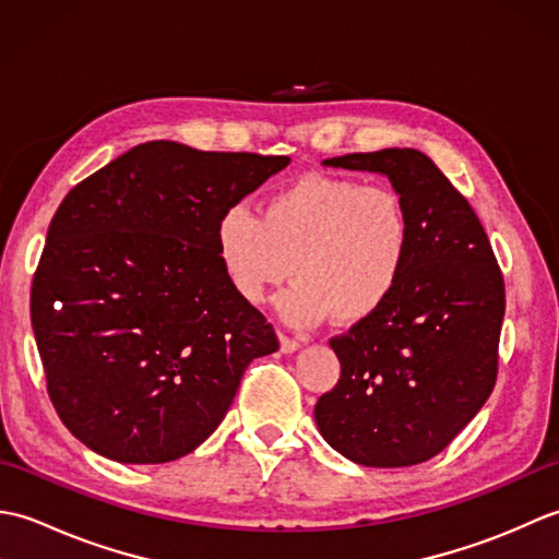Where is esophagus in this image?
I'll use <instances>...</instances> for the list:
<instances>
[{
	"label": "esophagus",
	"mask_w": 559,
	"mask_h": 559,
	"mask_svg": "<svg viewBox=\"0 0 559 559\" xmlns=\"http://www.w3.org/2000/svg\"><path fill=\"white\" fill-rule=\"evenodd\" d=\"M300 346H302V343L298 338H290L286 334H281V350L283 353H295Z\"/></svg>",
	"instance_id": "34e87169"
}]
</instances>
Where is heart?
Returning <instances> with one entry per match:
<instances>
[{
	"mask_svg": "<svg viewBox=\"0 0 559 559\" xmlns=\"http://www.w3.org/2000/svg\"><path fill=\"white\" fill-rule=\"evenodd\" d=\"M213 240L240 300L264 302L293 273L298 281L283 295L288 319L360 324L396 295L413 228L394 189L314 173L273 192L261 218L247 206L225 209Z\"/></svg>",
	"mask_w": 559,
	"mask_h": 559,
	"instance_id": "obj_1",
	"label": "heart"
}]
</instances>
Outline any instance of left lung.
Listing matches in <instances>:
<instances>
[{
    "label": "left lung",
    "mask_w": 559,
    "mask_h": 559,
    "mask_svg": "<svg viewBox=\"0 0 559 559\" xmlns=\"http://www.w3.org/2000/svg\"><path fill=\"white\" fill-rule=\"evenodd\" d=\"M324 165L389 177L408 209L413 245L382 310L334 336L338 384L317 401L319 432L372 468L437 456L495 389L504 281L476 211L415 148L348 153Z\"/></svg>",
    "instance_id": "8db88e82"
}]
</instances>
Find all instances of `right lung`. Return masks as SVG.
Instances as JSON below:
<instances>
[{
	"mask_svg": "<svg viewBox=\"0 0 559 559\" xmlns=\"http://www.w3.org/2000/svg\"><path fill=\"white\" fill-rule=\"evenodd\" d=\"M288 156L148 141L79 182L47 228L31 324L47 394L79 442L120 463L194 451L247 365L278 338L216 257V221Z\"/></svg>",
	"mask_w": 559,
	"mask_h": 559,
	"instance_id": "obj_1",
	"label": "right lung"
}]
</instances>
